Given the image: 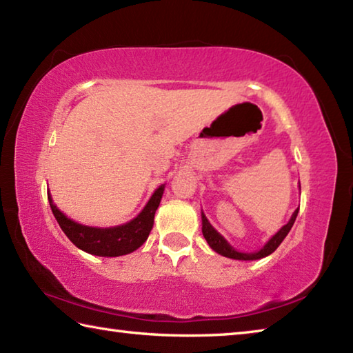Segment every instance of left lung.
I'll list each match as a JSON object with an SVG mask.
<instances>
[{
    "label": "left lung",
    "mask_w": 353,
    "mask_h": 353,
    "mask_svg": "<svg viewBox=\"0 0 353 353\" xmlns=\"http://www.w3.org/2000/svg\"><path fill=\"white\" fill-rule=\"evenodd\" d=\"M299 213V208L297 210L292 213L291 219L288 221V224H285L282 229H280L276 235H274L270 241H268L265 246H263L260 250H256V252L252 254H244V252H238L234 248L230 246L229 243H227L223 236H221L216 230L213 229L212 224L208 223V219L205 218V214L202 213V234H204V238L208 243V246H210L214 252H218L221 255L227 256V259H234V260H259L263 259V256H268L270 254H272L274 250H276L280 243L285 240V236L288 235V232L291 230L292 224H294L296 216Z\"/></svg>",
    "instance_id": "left-lung-1"
}]
</instances>
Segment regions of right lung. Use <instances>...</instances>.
Here are the masks:
<instances>
[{"instance_id": "1", "label": "right lung", "mask_w": 353, "mask_h": 353, "mask_svg": "<svg viewBox=\"0 0 353 353\" xmlns=\"http://www.w3.org/2000/svg\"><path fill=\"white\" fill-rule=\"evenodd\" d=\"M165 185L154 191L151 199L137 218L129 223L115 227H90L76 223L59 210L51 196H48L51 210L63 234L70 241L85 252L99 256H119L134 252L148 240L154 225V214L162 199Z\"/></svg>"}]
</instances>
